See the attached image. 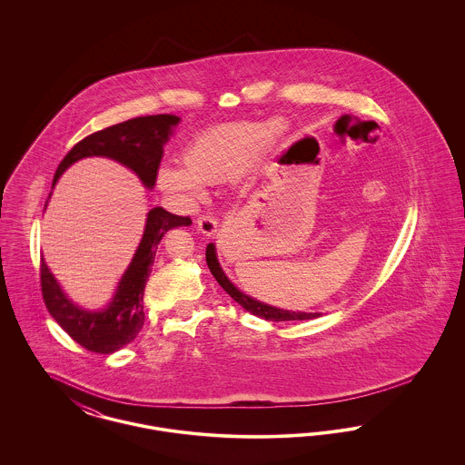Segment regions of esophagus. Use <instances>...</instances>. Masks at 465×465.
I'll return each instance as SVG.
<instances>
[{"label": "esophagus", "instance_id": "esophagus-1", "mask_svg": "<svg viewBox=\"0 0 465 465\" xmlns=\"http://www.w3.org/2000/svg\"><path fill=\"white\" fill-rule=\"evenodd\" d=\"M197 230L205 237H213L218 232V223L214 222V218L211 216H200L197 220Z\"/></svg>", "mask_w": 465, "mask_h": 465}]
</instances>
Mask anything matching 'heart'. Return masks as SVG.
<instances>
[{
    "instance_id": "b5f03b06",
    "label": "heart",
    "mask_w": 465,
    "mask_h": 465,
    "mask_svg": "<svg viewBox=\"0 0 465 465\" xmlns=\"http://www.w3.org/2000/svg\"><path fill=\"white\" fill-rule=\"evenodd\" d=\"M284 137V125L273 118L241 122L195 135L181 153L183 167H162L158 184L167 193L199 199L202 183L213 184L237 176L251 155L272 152Z\"/></svg>"
}]
</instances>
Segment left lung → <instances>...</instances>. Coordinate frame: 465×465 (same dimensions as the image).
I'll list each match as a JSON object with an SVG mask.
<instances>
[{
	"label": "left lung",
	"mask_w": 465,
	"mask_h": 465,
	"mask_svg": "<svg viewBox=\"0 0 465 465\" xmlns=\"http://www.w3.org/2000/svg\"><path fill=\"white\" fill-rule=\"evenodd\" d=\"M205 262L211 270V273L214 275V279L218 281V284L222 286L242 309L247 310L252 315H258L265 321H273V322H281V321H307V319H315L321 317V312H291V310L277 309L272 305H266L263 302H258L247 294H243L242 291L233 286V282L226 277V273L223 272L222 265L218 262L216 256V245L209 243L205 249Z\"/></svg>",
	"instance_id": "left-lung-1"
}]
</instances>
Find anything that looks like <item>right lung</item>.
Segmentation results:
<instances>
[{
    "label": "right lung",
    "mask_w": 465,
    "mask_h": 465,
    "mask_svg": "<svg viewBox=\"0 0 465 465\" xmlns=\"http://www.w3.org/2000/svg\"><path fill=\"white\" fill-rule=\"evenodd\" d=\"M179 122L181 118L176 114H150L90 134L63 158L55 171L52 188L74 162L87 156H106L131 169L141 183L152 190L163 156V146ZM188 224H192L188 216L171 214L163 207L150 209L144 233L135 249L133 262L122 275L110 303L101 310L82 309L73 303L42 258V292L50 315L76 343L90 352L113 354L120 351L133 341L144 324L143 296L155 262L158 243L169 230Z\"/></svg>",
    "instance_id": "1"
}]
</instances>
